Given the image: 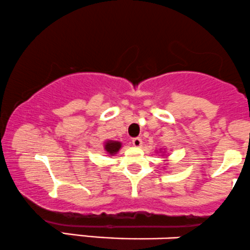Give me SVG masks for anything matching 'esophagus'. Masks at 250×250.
Returning <instances> with one entry per match:
<instances>
[{"label": "esophagus", "mask_w": 250, "mask_h": 250, "mask_svg": "<svg viewBox=\"0 0 250 250\" xmlns=\"http://www.w3.org/2000/svg\"><path fill=\"white\" fill-rule=\"evenodd\" d=\"M132 144H133L134 147H142L143 140L140 139V138H133V139H132Z\"/></svg>", "instance_id": "1"}]
</instances>
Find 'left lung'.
<instances>
[{"mask_svg": "<svg viewBox=\"0 0 250 250\" xmlns=\"http://www.w3.org/2000/svg\"><path fill=\"white\" fill-rule=\"evenodd\" d=\"M157 153H161V155H163V158L165 159V161H167V159H168V155L166 154V149L165 148H159V151H157ZM164 169H165V167H164Z\"/></svg>", "mask_w": 250, "mask_h": 250, "instance_id": "1", "label": "left lung"}]
</instances>
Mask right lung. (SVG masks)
<instances>
[{
  "label": "right lung",
  "mask_w": 250,
  "mask_h": 250,
  "mask_svg": "<svg viewBox=\"0 0 250 250\" xmlns=\"http://www.w3.org/2000/svg\"><path fill=\"white\" fill-rule=\"evenodd\" d=\"M123 144L120 142H117V140H105L104 145V151L106 152L108 155H114L119 152V149L122 148Z\"/></svg>",
  "instance_id": "obj_1"
}]
</instances>
